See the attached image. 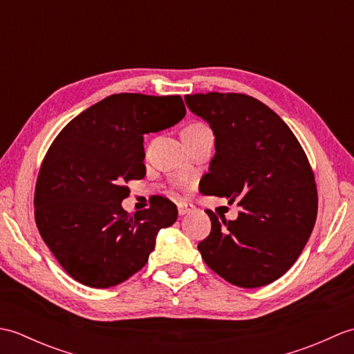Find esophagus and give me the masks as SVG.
Returning <instances> with one entry per match:
<instances>
[{"label":"esophagus","instance_id":"obj_1","mask_svg":"<svg viewBox=\"0 0 354 354\" xmlns=\"http://www.w3.org/2000/svg\"><path fill=\"white\" fill-rule=\"evenodd\" d=\"M193 209H194V207L192 204H187V202H179V204H178V213H179V216L190 214Z\"/></svg>","mask_w":354,"mask_h":354}]
</instances>
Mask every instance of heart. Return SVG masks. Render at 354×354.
I'll return each instance as SVG.
<instances>
[{"label":"heart","instance_id":"b5f03b06","mask_svg":"<svg viewBox=\"0 0 354 354\" xmlns=\"http://www.w3.org/2000/svg\"><path fill=\"white\" fill-rule=\"evenodd\" d=\"M207 131H209V129H208V127H207L205 124H202V123H193V124L185 127L184 132H183V137H193V135H199V133L207 132Z\"/></svg>","mask_w":354,"mask_h":354}]
</instances>
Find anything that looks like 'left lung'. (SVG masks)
Returning <instances> with one entry per match:
<instances>
[{
  "label": "left lung",
  "instance_id": "1",
  "mask_svg": "<svg viewBox=\"0 0 354 354\" xmlns=\"http://www.w3.org/2000/svg\"><path fill=\"white\" fill-rule=\"evenodd\" d=\"M209 123L216 153L205 194L239 201L236 221L212 209V232L198 245L209 269L239 288H260L288 272L318 213L313 170L295 135L265 103L237 93L185 95Z\"/></svg>",
  "mask_w": 354,
  "mask_h": 354
}]
</instances>
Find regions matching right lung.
Returning <instances> with one entry per match:
<instances>
[{
    "label": "right lung",
    "instance_id": "right-lung-1",
    "mask_svg": "<svg viewBox=\"0 0 354 354\" xmlns=\"http://www.w3.org/2000/svg\"><path fill=\"white\" fill-rule=\"evenodd\" d=\"M185 115L181 95L112 94L73 118L51 142L35 189L45 245L74 280L95 289L123 283L146 265L176 205L158 198L129 214L124 185L146 175L145 137Z\"/></svg>",
    "mask_w": 354,
    "mask_h": 354
}]
</instances>
